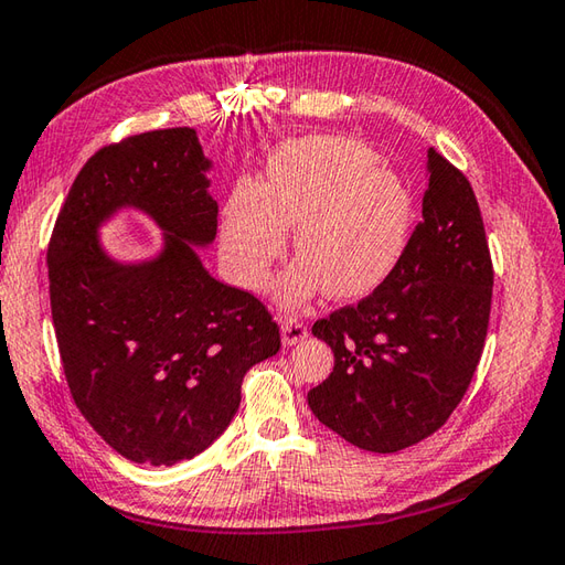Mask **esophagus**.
I'll use <instances>...</instances> for the list:
<instances>
[{
    "label": "esophagus",
    "mask_w": 565,
    "mask_h": 565,
    "mask_svg": "<svg viewBox=\"0 0 565 565\" xmlns=\"http://www.w3.org/2000/svg\"><path fill=\"white\" fill-rule=\"evenodd\" d=\"M280 331H282L285 347H295V343H299L307 337V324L297 315H282Z\"/></svg>",
    "instance_id": "34e87169"
}]
</instances>
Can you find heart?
<instances>
[{
  "label": "heart",
  "mask_w": 565,
  "mask_h": 565,
  "mask_svg": "<svg viewBox=\"0 0 565 565\" xmlns=\"http://www.w3.org/2000/svg\"><path fill=\"white\" fill-rule=\"evenodd\" d=\"M347 136H312L280 146L263 185H238L222 222V256L234 278L258 287L282 256L295 226L299 258L278 282L285 302L327 287L361 297L383 282L407 246L412 194L397 172Z\"/></svg>",
  "instance_id": "obj_1"
}]
</instances>
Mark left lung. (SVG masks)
I'll return each mask as SVG.
<instances>
[{
    "label": "left lung",
    "instance_id": "obj_1",
    "mask_svg": "<svg viewBox=\"0 0 565 565\" xmlns=\"http://www.w3.org/2000/svg\"><path fill=\"white\" fill-rule=\"evenodd\" d=\"M427 178L422 222L393 273L312 327L333 371L309 390V407L363 451L395 454L439 431L486 347L494 273L476 192L434 148Z\"/></svg>",
    "mask_w": 565,
    "mask_h": 565
}]
</instances>
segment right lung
<instances>
[{
	"label": "right lung",
	"mask_w": 565,
	"mask_h": 565,
	"mask_svg": "<svg viewBox=\"0 0 565 565\" xmlns=\"http://www.w3.org/2000/svg\"><path fill=\"white\" fill-rule=\"evenodd\" d=\"M212 168L188 126L109 143L77 172L49 244L51 315L77 409L134 463L172 466L232 424L248 367L280 351L250 292L214 280L194 246L216 236ZM121 205L167 232L161 256L119 264L96 228Z\"/></svg>",
	"instance_id": "obj_1"
}]
</instances>
